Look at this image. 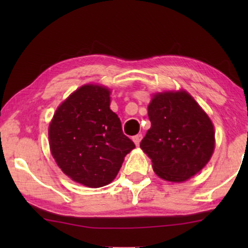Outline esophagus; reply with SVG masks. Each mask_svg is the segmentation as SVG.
Returning <instances> with one entry per match:
<instances>
[{"instance_id":"1","label":"esophagus","mask_w":248,"mask_h":248,"mask_svg":"<svg viewBox=\"0 0 248 248\" xmlns=\"http://www.w3.org/2000/svg\"><path fill=\"white\" fill-rule=\"evenodd\" d=\"M132 140H133V142H134V144L138 145L140 144V142H141V140H142V134H137V135H134L133 138H132Z\"/></svg>"}]
</instances>
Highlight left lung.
Returning <instances> with one entry per match:
<instances>
[{
	"label": "left lung",
	"instance_id": "obj_1",
	"mask_svg": "<svg viewBox=\"0 0 248 248\" xmlns=\"http://www.w3.org/2000/svg\"><path fill=\"white\" fill-rule=\"evenodd\" d=\"M151 127L140 148L152 161L155 175L183 183L199 174L216 147L212 121L186 90L152 93L148 105Z\"/></svg>",
	"mask_w": 248,
	"mask_h": 248
}]
</instances>
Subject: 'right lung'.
I'll return each mask as SVG.
<instances>
[{"mask_svg": "<svg viewBox=\"0 0 248 248\" xmlns=\"http://www.w3.org/2000/svg\"><path fill=\"white\" fill-rule=\"evenodd\" d=\"M109 88L87 83L60 104L48 126L49 149L67 177L91 188L116 177L135 145L110 109Z\"/></svg>", "mask_w": 248, "mask_h": 248, "instance_id": "add662e5", "label": "right lung"}]
</instances>
